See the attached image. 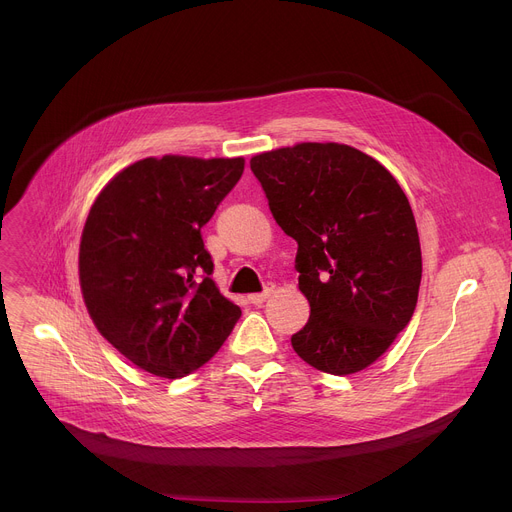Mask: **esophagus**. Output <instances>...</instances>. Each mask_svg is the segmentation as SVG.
<instances>
[{
    "instance_id": "esophagus-1",
    "label": "esophagus",
    "mask_w": 512,
    "mask_h": 512,
    "mask_svg": "<svg viewBox=\"0 0 512 512\" xmlns=\"http://www.w3.org/2000/svg\"><path fill=\"white\" fill-rule=\"evenodd\" d=\"M271 294H273V284H267L261 294H251V296H249V302H251L253 306H261Z\"/></svg>"
}]
</instances>
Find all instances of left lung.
<instances>
[{"label":"left lung","instance_id":"left-lung-1","mask_svg":"<svg viewBox=\"0 0 512 512\" xmlns=\"http://www.w3.org/2000/svg\"><path fill=\"white\" fill-rule=\"evenodd\" d=\"M251 171L275 222L298 243V286L310 304L294 351L349 376L374 363L412 318L423 259L414 214L392 173L339 143L255 155Z\"/></svg>","mask_w":512,"mask_h":512}]
</instances>
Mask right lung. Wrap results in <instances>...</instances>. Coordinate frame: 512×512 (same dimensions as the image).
<instances>
[{
    "mask_svg": "<svg viewBox=\"0 0 512 512\" xmlns=\"http://www.w3.org/2000/svg\"><path fill=\"white\" fill-rule=\"evenodd\" d=\"M245 159L165 155L136 161L96 198L79 245V284L102 337L159 378L214 357L241 318L212 280L202 226Z\"/></svg>",
    "mask_w": 512,
    "mask_h": 512,
    "instance_id": "right-lung-1",
    "label": "right lung"
}]
</instances>
